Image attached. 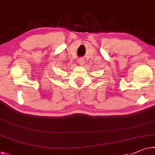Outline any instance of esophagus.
<instances>
[{"label":"esophagus","instance_id":"esophagus-1","mask_svg":"<svg viewBox=\"0 0 155 155\" xmlns=\"http://www.w3.org/2000/svg\"><path fill=\"white\" fill-rule=\"evenodd\" d=\"M78 64H80V65H83L84 64V58H80V59H78Z\"/></svg>","mask_w":155,"mask_h":155}]
</instances>
